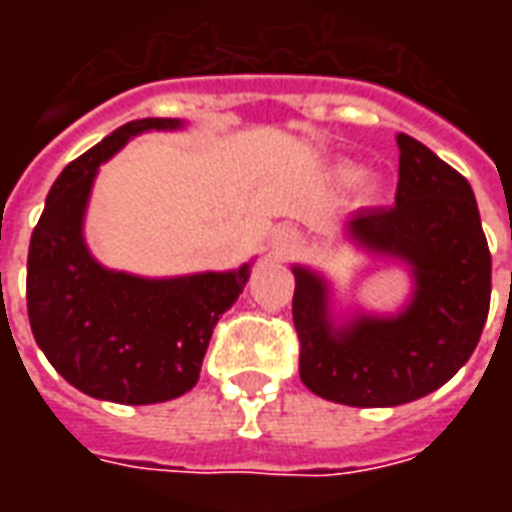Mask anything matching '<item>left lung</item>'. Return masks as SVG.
Instances as JSON below:
<instances>
[{"label":"left lung","mask_w":512,"mask_h":512,"mask_svg":"<svg viewBox=\"0 0 512 512\" xmlns=\"http://www.w3.org/2000/svg\"><path fill=\"white\" fill-rule=\"evenodd\" d=\"M397 147L395 205L356 213L348 233L414 268L408 310L334 329L323 279L293 268L299 376L345 406H400L447 384L480 343L491 304V252L469 180L408 134H397Z\"/></svg>","instance_id":"1"}]
</instances>
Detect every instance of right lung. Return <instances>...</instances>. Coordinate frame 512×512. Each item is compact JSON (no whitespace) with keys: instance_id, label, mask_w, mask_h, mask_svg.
<instances>
[{"instance_id":"add662e5","label":"right lung","mask_w":512,"mask_h":512,"mask_svg":"<svg viewBox=\"0 0 512 512\" xmlns=\"http://www.w3.org/2000/svg\"><path fill=\"white\" fill-rule=\"evenodd\" d=\"M172 117L120 126L54 180L27 257V312L35 343L79 392L123 406L180 397L197 384L219 315L233 307L249 266L227 274L142 279L98 266L82 238L84 205L98 167Z\"/></svg>"}]
</instances>
